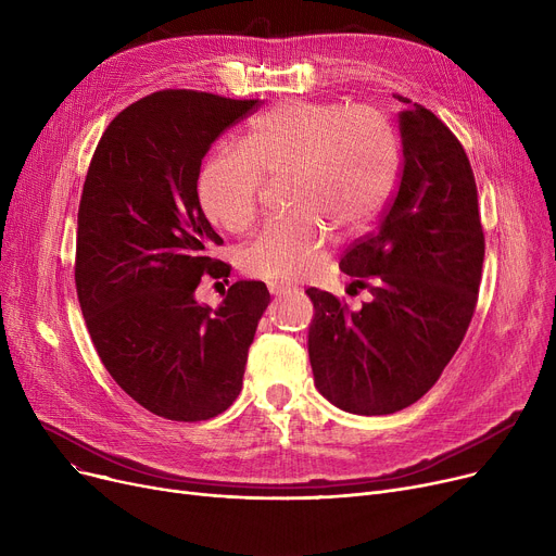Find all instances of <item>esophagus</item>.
<instances>
[{"mask_svg": "<svg viewBox=\"0 0 556 556\" xmlns=\"http://www.w3.org/2000/svg\"><path fill=\"white\" fill-rule=\"evenodd\" d=\"M268 290H270L273 295L281 298V295L293 293V290H298V286H293V283H283V281H268Z\"/></svg>", "mask_w": 556, "mask_h": 556, "instance_id": "1", "label": "esophagus"}]
</instances>
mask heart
Returning a JSON list of instances; mask_svg holds the SVG:
<instances>
[{"instance_id":"obj_1","label":"heart","mask_w":556,"mask_h":556,"mask_svg":"<svg viewBox=\"0 0 556 556\" xmlns=\"http://www.w3.org/2000/svg\"><path fill=\"white\" fill-rule=\"evenodd\" d=\"M239 153H214L198 173L207 218L231 233L258 212L261 178L288 175L290 212L270 220L243 250L248 273L270 281L308 275L333 229H365L388 204L399 175V141L386 116L365 105L286 101L256 114L237 139Z\"/></svg>"}]
</instances>
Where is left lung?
Listing matches in <instances>:
<instances>
[{"instance_id":"8db88e82","label":"left lung","mask_w":556,"mask_h":556,"mask_svg":"<svg viewBox=\"0 0 556 556\" xmlns=\"http://www.w3.org/2000/svg\"><path fill=\"white\" fill-rule=\"evenodd\" d=\"M399 130L396 193L381 225L340 258L352 288H367L371 302L349 311L327 290H306L315 388L365 417L399 413L437 383L471 325L484 261L478 189L462 143L419 103L399 112Z\"/></svg>"}]
</instances>
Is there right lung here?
<instances>
[{
    "label": "right lung",
    "mask_w": 556,
    "mask_h": 556,
    "mask_svg": "<svg viewBox=\"0 0 556 556\" xmlns=\"http://www.w3.org/2000/svg\"><path fill=\"white\" fill-rule=\"evenodd\" d=\"M254 108L193 90L143 97L110 122L83 185L74 277L87 331L116 386L170 421L233 403L270 304L263 281L231 283L218 308L195 300L204 275L229 277L212 256L223 239L200 207V164Z\"/></svg>",
    "instance_id": "obj_1"
}]
</instances>
